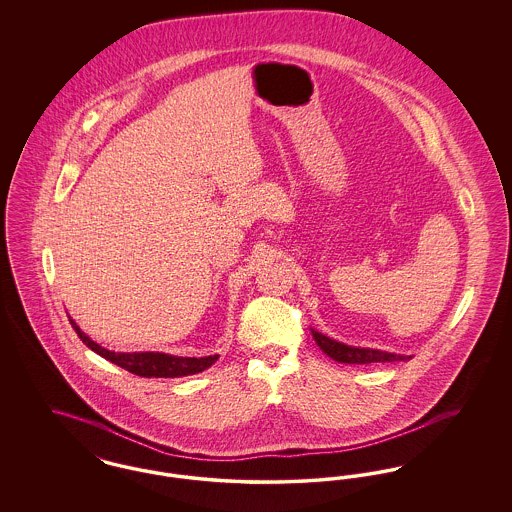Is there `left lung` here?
<instances>
[{"label": "left lung", "mask_w": 512, "mask_h": 512, "mask_svg": "<svg viewBox=\"0 0 512 512\" xmlns=\"http://www.w3.org/2000/svg\"><path fill=\"white\" fill-rule=\"evenodd\" d=\"M313 338L318 343V347L332 357L338 363L345 365H368V363H391V361H409L411 357L405 355H395L388 351H378V349H363V347H351L340 341L330 340L328 336L315 332L313 330Z\"/></svg>", "instance_id": "8db88e82"}]
</instances>
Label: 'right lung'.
<instances>
[{
	"mask_svg": "<svg viewBox=\"0 0 512 512\" xmlns=\"http://www.w3.org/2000/svg\"><path fill=\"white\" fill-rule=\"evenodd\" d=\"M71 320V326L74 332L78 334V338L84 341L92 351H96L103 359L121 366L124 370L142 376V378H180V376H190V374H197L203 372L205 368L213 365L219 355H209V357H172L167 353H115V351H107L96 341L90 340L74 322Z\"/></svg>",
	"mask_w": 512,
	"mask_h": 512,
	"instance_id": "right-lung-1",
	"label": "right lung"
}]
</instances>
